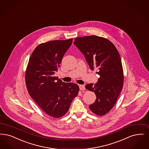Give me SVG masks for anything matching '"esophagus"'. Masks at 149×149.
<instances>
[{"mask_svg": "<svg viewBox=\"0 0 149 149\" xmlns=\"http://www.w3.org/2000/svg\"><path fill=\"white\" fill-rule=\"evenodd\" d=\"M79 88L80 90H84L85 89V85H79Z\"/></svg>", "mask_w": 149, "mask_h": 149, "instance_id": "1", "label": "esophagus"}]
</instances>
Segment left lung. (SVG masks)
<instances>
[{
  "mask_svg": "<svg viewBox=\"0 0 149 149\" xmlns=\"http://www.w3.org/2000/svg\"><path fill=\"white\" fill-rule=\"evenodd\" d=\"M74 44L84 54L91 70H97V82L88 84L85 88L94 91L96 96L90 109L96 115H104L113 108L123 89L124 75L120 54L110 40L97 36L77 38Z\"/></svg>",
  "mask_w": 149,
  "mask_h": 149,
  "instance_id": "8db88e82",
  "label": "left lung"
}]
</instances>
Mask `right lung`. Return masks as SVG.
I'll return each mask as SVG.
<instances>
[{
  "label": "right lung",
  "mask_w": 149,
  "mask_h": 149,
  "mask_svg": "<svg viewBox=\"0 0 149 149\" xmlns=\"http://www.w3.org/2000/svg\"><path fill=\"white\" fill-rule=\"evenodd\" d=\"M72 42L70 39L40 44L31 54L26 71V85L31 97L45 113L54 118L68 112L79 90L77 84L64 83L54 77Z\"/></svg>",
  "instance_id": "add662e5"
}]
</instances>
